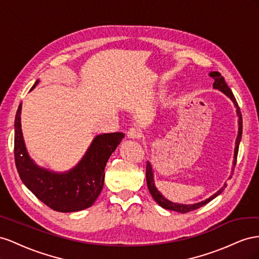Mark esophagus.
Wrapping results in <instances>:
<instances>
[{
	"mask_svg": "<svg viewBox=\"0 0 259 259\" xmlns=\"http://www.w3.org/2000/svg\"><path fill=\"white\" fill-rule=\"evenodd\" d=\"M127 137L129 139H140L142 137V131L140 130L139 128H130L127 131Z\"/></svg>",
	"mask_w": 259,
	"mask_h": 259,
	"instance_id": "obj_1",
	"label": "esophagus"
}]
</instances>
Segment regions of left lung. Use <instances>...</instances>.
<instances>
[{
    "instance_id": "obj_1",
    "label": "left lung",
    "mask_w": 259,
    "mask_h": 259,
    "mask_svg": "<svg viewBox=\"0 0 259 259\" xmlns=\"http://www.w3.org/2000/svg\"><path fill=\"white\" fill-rule=\"evenodd\" d=\"M209 76L215 80L213 81V89H218V90H220L223 93H225L227 97L230 99L233 104L236 108V115H238L239 117V131H238V137H236V140H235V147H234V159H233V167H232V172L234 170V166L236 164V157H238V152H239V145H240V141H241V138H242V114H241V110H240V107L238 105V102H236L234 95L231 91V89L228 87V84L226 83L225 81V78L220 75V73L218 71H211L209 73ZM230 176L229 177V179H231ZM146 183H147V188H149V191L150 193L152 194L153 198L156 201V203L161 206L162 208L165 209H169V210H174V211H178V212H181V213H186V212H189V211H192V210H195L199 207H202V206L206 205L207 203H209L211 199L215 198L216 196H218L221 192H223L225 190V188L227 187V183L224 184V187L221 188L218 192H216L215 194H213L212 196H210L209 198L205 199V201L203 202H199V203H196V204H179V203H174V202H170L168 201L167 198H165L164 196L161 195L160 192L156 189V187H155V183H154V175H153V169H152V165L150 161H146Z\"/></svg>"
}]
</instances>
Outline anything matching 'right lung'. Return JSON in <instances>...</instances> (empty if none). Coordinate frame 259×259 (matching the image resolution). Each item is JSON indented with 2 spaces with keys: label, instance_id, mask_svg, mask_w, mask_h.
I'll list each match as a JSON object with an SVG mask.
<instances>
[{
  "label": "right lung",
  "instance_id": "obj_1",
  "mask_svg": "<svg viewBox=\"0 0 259 259\" xmlns=\"http://www.w3.org/2000/svg\"><path fill=\"white\" fill-rule=\"evenodd\" d=\"M39 83L35 81L33 87ZM21 104L15 117L14 155L21 181L50 208L71 212L90 207L104 186L105 166L124 138L122 132L99 135L78 165L66 172H54L34 164L27 153L20 123Z\"/></svg>",
  "mask_w": 259,
  "mask_h": 259
}]
</instances>
